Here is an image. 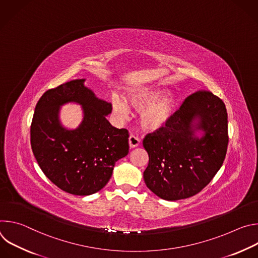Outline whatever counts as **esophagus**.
I'll use <instances>...</instances> for the list:
<instances>
[{
    "mask_svg": "<svg viewBox=\"0 0 258 258\" xmlns=\"http://www.w3.org/2000/svg\"><path fill=\"white\" fill-rule=\"evenodd\" d=\"M128 144H130V147L133 149V148H136V147H138L140 145V139L136 136H130L128 138Z\"/></svg>",
    "mask_w": 258,
    "mask_h": 258,
    "instance_id": "34e87169",
    "label": "esophagus"
}]
</instances>
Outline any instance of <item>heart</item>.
<instances>
[{
    "instance_id": "heart-1",
    "label": "heart",
    "mask_w": 258,
    "mask_h": 258,
    "mask_svg": "<svg viewBox=\"0 0 258 258\" xmlns=\"http://www.w3.org/2000/svg\"><path fill=\"white\" fill-rule=\"evenodd\" d=\"M130 106L141 113L142 126L150 132H157L166 127L173 119L179 103V97L167 90L154 86H143L131 91L126 95ZM113 111L119 116H127L130 108L119 97L112 99Z\"/></svg>"
}]
</instances>
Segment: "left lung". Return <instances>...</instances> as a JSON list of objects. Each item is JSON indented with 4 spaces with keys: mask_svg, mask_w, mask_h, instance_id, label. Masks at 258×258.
Instances as JSON below:
<instances>
[{
    "mask_svg": "<svg viewBox=\"0 0 258 258\" xmlns=\"http://www.w3.org/2000/svg\"><path fill=\"white\" fill-rule=\"evenodd\" d=\"M228 143L225 103L205 91L189 96L166 127L143 141L146 186L168 201L196 195L222 167Z\"/></svg>",
    "mask_w": 258,
    "mask_h": 258,
    "instance_id": "obj_1",
    "label": "left lung"
}]
</instances>
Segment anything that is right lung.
<instances>
[{
  "label": "right lung",
  "instance_id": "right-lung-1",
  "mask_svg": "<svg viewBox=\"0 0 258 258\" xmlns=\"http://www.w3.org/2000/svg\"><path fill=\"white\" fill-rule=\"evenodd\" d=\"M73 80L47 91L34 109L30 126L33 155L45 175L61 190L79 196L103 189L115 162L128 153V132L110 124L111 103L99 99ZM68 102L82 106L83 119L76 129L65 128L60 107Z\"/></svg>",
  "mask_w": 258,
  "mask_h": 258
}]
</instances>
